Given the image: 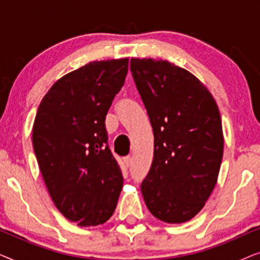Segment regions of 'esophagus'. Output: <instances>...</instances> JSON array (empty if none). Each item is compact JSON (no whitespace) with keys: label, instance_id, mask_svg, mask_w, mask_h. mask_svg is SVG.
<instances>
[{"label":"esophagus","instance_id":"1","mask_svg":"<svg viewBox=\"0 0 260 260\" xmlns=\"http://www.w3.org/2000/svg\"><path fill=\"white\" fill-rule=\"evenodd\" d=\"M124 163H125L126 167H129L131 163H133V157H131V156H125V157H124Z\"/></svg>","mask_w":260,"mask_h":260}]
</instances>
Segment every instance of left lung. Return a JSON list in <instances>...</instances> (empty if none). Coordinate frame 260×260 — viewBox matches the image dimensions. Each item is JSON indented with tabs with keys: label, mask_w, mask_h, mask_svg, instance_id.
<instances>
[{
	"label": "left lung",
	"mask_w": 260,
	"mask_h": 260,
	"mask_svg": "<svg viewBox=\"0 0 260 260\" xmlns=\"http://www.w3.org/2000/svg\"><path fill=\"white\" fill-rule=\"evenodd\" d=\"M154 131V159L141 184L155 218L186 222L205 206L223 152L218 105L204 84L167 60H130Z\"/></svg>",
	"instance_id": "1"
}]
</instances>
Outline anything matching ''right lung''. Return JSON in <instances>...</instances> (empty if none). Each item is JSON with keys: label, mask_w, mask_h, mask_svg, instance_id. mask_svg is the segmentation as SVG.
I'll return each mask as SVG.
<instances>
[{"label": "right lung", "mask_w": 260, "mask_h": 260, "mask_svg": "<svg viewBox=\"0 0 260 260\" xmlns=\"http://www.w3.org/2000/svg\"><path fill=\"white\" fill-rule=\"evenodd\" d=\"M129 59L88 62L54 83L33 126L39 168L55 207L81 227L111 218L123 187L105 117L124 85Z\"/></svg>", "instance_id": "obj_1"}]
</instances>
